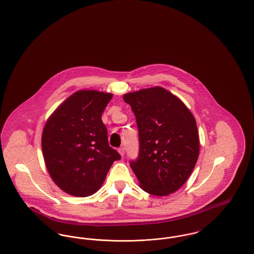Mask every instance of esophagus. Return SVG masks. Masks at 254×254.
<instances>
[{
    "label": "esophagus",
    "mask_w": 254,
    "mask_h": 254,
    "mask_svg": "<svg viewBox=\"0 0 254 254\" xmlns=\"http://www.w3.org/2000/svg\"><path fill=\"white\" fill-rule=\"evenodd\" d=\"M118 151H119V153L121 154V156H124V154H125V146L119 147V148H118Z\"/></svg>",
    "instance_id": "1"
}]
</instances>
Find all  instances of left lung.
I'll return each mask as SVG.
<instances>
[{"label":"left lung","mask_w":254,"mask_h":254,"mask_svg":"<svg viewBox=\"0 0 254 254\" xmlns=\"http://www.w3.org/2000/svg\"><path fill=\"white\" fill-rule=\"evenodd\" d=\"M123 98L131 107L139 131V156L129 164L140 187L156 196L173 193L189 179L199 156L192 113L161 86Z\"/></svg>","instance_id":"obj_1"}]
</instances>
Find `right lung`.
<instances>
[{"mask_svg": "<svg viewBox=\"0 0 254 254\" xmlns=\"http://www.w3.org/2000/svg\"><path fill=\"white\" fill-rule=\"evenodd\" d=\"M111 93L79 90L51 114L42 135L50 177L62 190L77 197L95 193L111 165L121 155L108 141L101 117Z\"/></svg>", "mask_w": 254, "mask_h": 254, "instance_id": "right-lung-1", "label": "right lung"}]
</instances>
